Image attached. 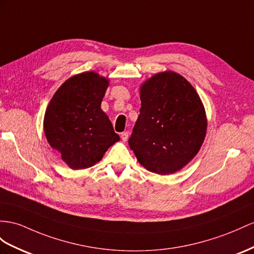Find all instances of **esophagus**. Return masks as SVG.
<instances>
[{
	"label": "esophagus",
	"instance_id": "1",
	"mask_svg": "<svg viewBox=\"0 0 254 254\" xmlns=\"http://www.w3.org/2000/svg\"><path fill=\"white\" fill-rule=\"evenodd\" d=\"M120 136H121V139L123 141H127L128 138V132H123V133H121Z\"/></svg>",
	"mask_w": 254,
	"mask_h": 254
}]
</instances>
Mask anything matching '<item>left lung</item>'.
<instances>
[{
	"instance_id": "obj_1",
	"label": "left lung",
	"mask_w": 254,
	"mask_h": 254,
	"mask_svg": "<svg viewBox=\"0 0 254 254\" xmlns=\"http://www.w3.org/2000/svg\"><path fill=\"white\" fill-rule=\"evenodd\" d=\"M140 101L129 148L148 171H180L197 154L206 136V113L197 92L186 78L168 70L141 84Z\"/></svg>"
}]
</instances>
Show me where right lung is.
Returning <instances> with one entry per match:
<instances>
[{
	"instance_id": "obj_1",
	"label": "right lung",
	"mask_w": 254,
	"mask_h": 254,
	"mask_svg": "<svg viewBox=\"0 0 254 254\" xmlns=\"http://www.w3.org/2000/svg\"><path fill=\"white\" fill-rule=\"evenodd\" d=\"M108 83L95 71L77 74L57 90L45 113L47 141L71 170L93 166L120 139L101 109Z\"/></svg>"
}]
</instances>
